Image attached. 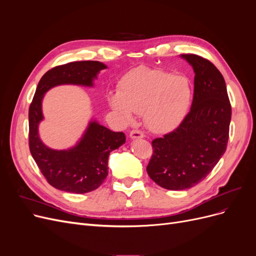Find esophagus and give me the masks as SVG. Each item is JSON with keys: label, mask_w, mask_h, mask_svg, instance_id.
I'll return each instance as SVG.
<instances>
[{"label": "esophagus", "mask_w": 256, "mask_h": 256, "mask_svg": "<svg viewBox=\"0 0 256 256\" xmlns=\"http://www.w3.org/2000/svg\"><path fill=\"white\" fill-rule=\"evenodd\" d=\"M144 136V134L140 130H132L130 132V138H132V140H134V138H142Z\"/></svg>", "instance_id": "obj_1"}]
</instances>
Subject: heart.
Here are the masks:
<instances>
[{"label":"heart","mask_w":256,"mask_h":256,"mask_svg":"<svg viewBox=\"0 0 256 256\" xmlns=\"http://www.w3.org/2000/svg\"><path fill=\"white\" fill-rule=\"evenodd\" d=\"M193 98V85L187 76L173 74L141 66L120 81L118 92H110L111 109L126 122L144 114L146 125L158 134L175 129L187 115Z\"/></svg>","instance_id":"obj_1"}]
</instances>
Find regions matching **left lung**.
I'll return each instance as SVG.
<instances>
[{"label":"left lung","instance_id":"8db88e82","mask_svg":"<svg viewBox=\"0 0 256 256\" xmlns=\"http://www.w3.org/2000/svg\"><path fill=\"white\" fill-rule=\"evenodd\" d=\"M194 72L190 112L174 131L152 142L154 152L146 171L168 190H184L212 171L228 141L232 108L223 76L196 54H180Z\"/></svg>","mask_w":256,"mask_h":256}]
</instances>
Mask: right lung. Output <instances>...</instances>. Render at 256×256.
<instances>
[{"mask_svg":"<svg viewBox=\"0 0 256 256\" xmlns=\"http://www.w3.org/2000/svg\"><path fill=\"white\" fill-rule=\"evenodd\" d=\"M106 68V65L97 60L72 62L50 69L37 85L28 110L30 150L46 180L58 190L82 194L100 187L109 172L110 152L125 144L126 136L92 120L74 146L60 150L50 148L38 132L44 120L42 99L46 92L58 85L92 88L98 74Z\"/></svg>","mask_w":256,"mask_h":256,"instance_id":"add662e5","label":"right lung"}]
</instances>
